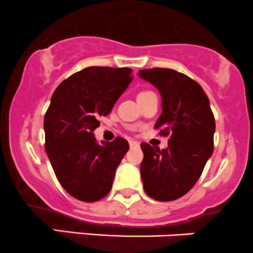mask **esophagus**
<instances>
[{"instance_id":"34e87169","label":"esophagus","mask_w":253,"mask_h":253,"mask_svg":"<svg viewBox=\"0 0 253 253\" xmlns=\"http://www.w3.org/2000/svg\"><path fill=\"white\" fill-rule=\"evenodd\" d=\"M129 145H130V147H139V142H136V141H134V140H130L129 141Z\"/></svg>"}]
</instances>
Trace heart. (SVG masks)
<instances>
[{
  "label": "heart",
  "instance_id": "b5f03b06",
  "mask_svg": "<svg viewBox=\"0 0 253 253\" xmlns=\"http://www.w3.org/2000/svg\"><path fill=\"white\" fill-rule=\"evenodd\" d=\"M147 92H150V91H141V92H139V95H137V97H140V96L145 95V93H147Z\"/></svg>",
  "mask_w": 253,
  "mask_h": 253
}]
</instances>
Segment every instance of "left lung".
<instances>
[{
  "instance_id": "1",
  "label": "left lung",
  "mask_w": 253,
  "mask_h": 253,
  "mask_svg": "<svg viewBox=\"0 0 253 253\" xmlns=\"http://www.w3.org/2000/svg\"><path fill=\"white\" fill-rule=\"evenodd\" d=\"M139 77L162 96V114L156 122L168 147L142 142L141 179L146 194L157 201H174L192 189L213 152L215 122L210 100L199 83L168 68L139 70Z\"/></svg>"
}]
</instances>
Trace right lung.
<instances>
[{"label": "right lung", "mask_w": 253, "mask_h": 253, "mask_svg": "<svg viewBox=\"0 0 253 253\" xmlns=\"http://www.w3.org/2000/svg\"><path fill=\"white\" fill-rule=\"evenodd\" d=\"M131 80L129 68L87 67L52 95L43 119L45 150L59 183L80 201H98L111 191L117 167L129 150L123 137L98 144L93 130Z\"/></svg>", "instance_id": "1"}]
</instances>
